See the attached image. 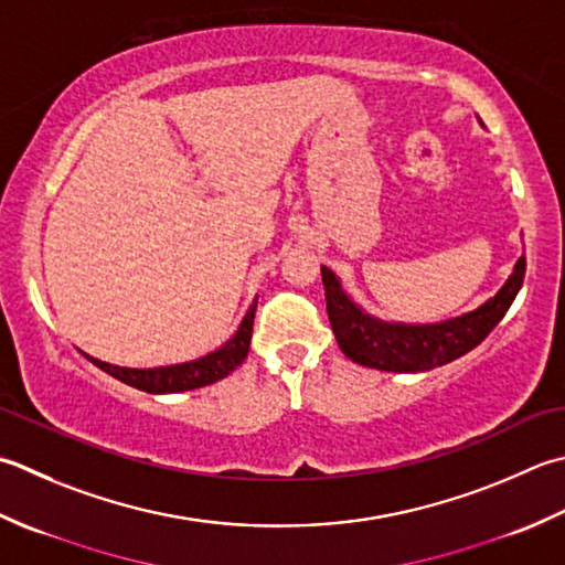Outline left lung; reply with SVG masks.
<instances>
[{
  "label": "left lung",
  "mask_w": 565,
  "mask_h": 565,
  "mask_svg": "<svg viewBox=\"0 0 565 565\" xmlns=\"http://www.w3.org/2000/svg\"><path fill=\"white\" fill-rule=\"evenodd\" d=\"M524 271L526 259L522 254L502 289L470 313L440 323H392L370 316L342 289L333 269L320 267L330 328L340 350L362 367L382 372H426L478 348L510 311L524 284Z\"/></svg>",
  "instance_id": "left-lung-1"
}]
</instances>
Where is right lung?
Returning <instances> with one entry per match:
<instances>
[{"mask_svg":"<svg viewBox=\"0 0 565 565\" xmlns=\"http://www.w3.org/2000/svg\"><path fill=\"white\" fill-rule=\"evenodd\" d=\"M254 311H257V298H254L252 306L247 308V313H245V318H242L237 333L232 335L225 345H220L217 350L207 352V355L191 360V362L137 370V367H119V364L103 362L97 358H90L87 352H83V358L90 360L95 367H99L103 372L113 374L115 380L135 386V390L149 392V394H175V392L198 390V386H207V384L227 377L230 372H235L239 364L245 362L247 352H249V342H252Z\"/></svg>","mask_w":565,"mask_h":565,"instance_id":"obj_1","label":"right lung"}]
</instances>
